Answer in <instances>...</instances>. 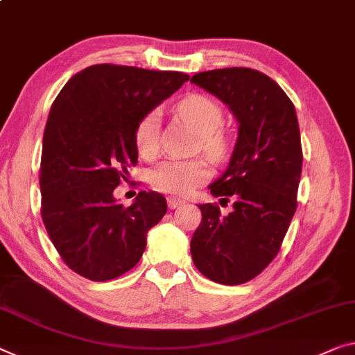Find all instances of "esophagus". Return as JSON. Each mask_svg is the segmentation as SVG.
<instances>
[{
  "label": "esophagus",
  "mask_w": 355,
  "mask_h": 355,
  "mask_svg": "<svg viewBox=\"0 0 355 355\" xmlns=\"http://www.w3.org/2000/svg\"><path fill=\"white\" fill-rule=\"evenodd\" d=\"M166 201H168V208L170 209H176L178 206H181L184 203V200L176 198V196H168Z\"/></svg>",
  "instance_id": "1"
}]
</instances>
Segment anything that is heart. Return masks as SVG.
Here are the masks:
<instances>
[{
    "instance_id": "obj_1",
    "label": "heart",
    "mask_w": 355,
    "mask_h": 355,
    "mask_svg": "<svg viewBox=\"0 0 355 355\" xmlns=\"http://www.w3.org/2000/svg\"><path fill=\"white\" fill-rule=\"evenodd\" d=\"M181 116L195 133L201 136V146L211 157L219 159L227 150V139L219 128L223 114L217 101L206 95H189L178 105ZM135 144L139 155L152 159L160 149L159 111H150L141 119L135 130ZM209 179L208 163L201 159H168L150 171V182L160 192L170 195H187L196 185Z\"/></svg>"
}]
</instances>
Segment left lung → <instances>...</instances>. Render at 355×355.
I'll return each instance as SVG.
<instances>
[{
	"label": "left lung",
	"instance_id": "left-lung-1",
	"mask_svg": "<svg viewBox=\"0 0 355 355\" xmlns=\"http://www.w3.org/2000/svg\"><path fill=\"white\" fill-rule=\"evenodd\" d=\"M190 83L225 103L238 121V139L225 173L209 185L212 196L233 200L198 205L201 223L190 252L208 279L225 286L259 276L279 252L297 209L302 141L291 98L268 76L250 68L195 74Z\"/></svg>",
	"mask_w": 355,
	"mask_h": 355
}]
</instances>
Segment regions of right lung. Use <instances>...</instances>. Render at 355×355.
Wrapping results in <instances>:
<instances>
[{"label":"right lung","mask_w":355,"mask_h":355,"mask_svg":"<svg viewBox=\"0 0 355 355\" xmlns=\"http://www.w3.org/2000/svg\"><path fill=\"white\" fill-rule=\"evenodd\" d=\"M189 74L94 64L74 74L49 112L41 155V216L71 270L90 281L138 263L146 236L166 214L165 196L139 192L125 208L114 189L138 163L136 125Z\"/></svg>","instance_id":"1"}]
</instances>
